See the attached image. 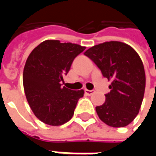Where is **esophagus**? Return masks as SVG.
I'll return each instance as SVG.
<instances>
[{"instance_id": "34e87169", "label": "esophagus", "mask_w": 156, "mask_h": 156, "mask_svg": "<svg viewBox=\"0 0 156 156\" xmlns=\"http://www.w3.org/2000/svg\"><path fill=\"white\" fill-rule=\"evenodd\" d=\"M95 91L94 90H88V89H85V93L87 95H92Z\"/></svg>"}]
</instances>
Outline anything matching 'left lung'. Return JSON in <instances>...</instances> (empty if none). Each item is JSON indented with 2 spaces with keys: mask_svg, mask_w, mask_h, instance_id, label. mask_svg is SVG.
<instances>
[{
  "mask_svg": "<svg viewBox=\"0 0 156 156\" xmlns=\"http://www.w3.org/2000/svg\"><path fill=\"white\" fill-rule=\"evenodd\" d=\"M84 55L111 80L106 101L95 108L107 125L122 128L138 115L144 96L146 77L143 63L135 50L121 41H107L88 48Z\"/></svg>",
  "mask_w": 156,
  "mask_h": 156,
  "instance_id": "8db88e82",
  "label": "left lung"
}]
</instances>
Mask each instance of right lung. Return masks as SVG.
<instances>
[{
    "mask_svg": "<svg viewBox=\"0 0 156 156\" xmlns=\"http://www.w3.org/2000/svg\"><path fill=\"white\" fill-rule=\"evenodd\" d=\"M86 48L75 43L47 40L34 48L23 70V87L34 115L50 126L62 125L74 115L84 94L62 86L73 61Z\"/></svg>",
    "mask_w": 156,
    "mask_h": 156,
    "instance_id": "1",
    "label": "right lung"
}]
</instances>
